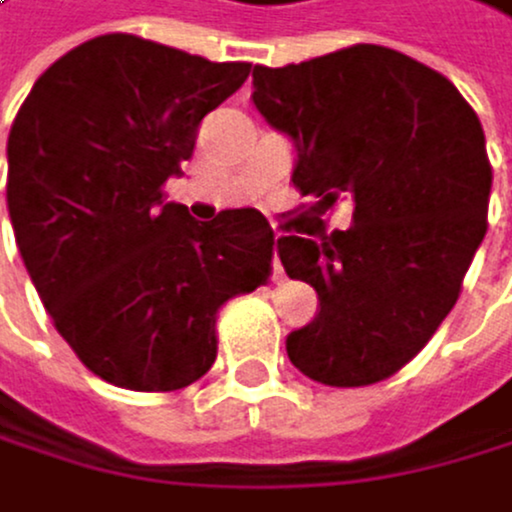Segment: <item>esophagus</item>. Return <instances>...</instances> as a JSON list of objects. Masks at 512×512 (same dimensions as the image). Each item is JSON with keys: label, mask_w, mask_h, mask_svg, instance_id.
<instances>
[{"label": "esophagus", "mask_w": 512, "mask_h": 512, "mask_svg": "<svg viewBox=\"0 0 512 512\" xmlns=\"http://www.w3.org/2000/svg\"><path fill=\"white\" fill-rule=\"evenodd\" d=\"M273 280H283V264H280V258H273Z\"/></svg>", "instance_id": "obj_1"}]
</instances>
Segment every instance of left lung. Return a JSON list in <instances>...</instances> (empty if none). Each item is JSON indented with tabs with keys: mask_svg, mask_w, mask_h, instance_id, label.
Listing matches in <instances>:
<instances>
[{
	"mask_svg": "<svg viewBox=\"0 0 512 512\" xmlns=\"http://www.w3.org/2000/svg\"><path fill=\"white\" fill-rule=\"evenodd\" d=\"M251 97L295 141L292 185L308 207L352 204L349 229L277 242L289 277L321 299L289 333V362L327 387L387 381L450 314L488 232L482 122L441 71L374 43L254 65Z\"/></svg>",
	"mask_w": 512,
	"mask_h": 512,
	"instance_id": "obj_1",
	"label": "left lung"
}]
</instances>
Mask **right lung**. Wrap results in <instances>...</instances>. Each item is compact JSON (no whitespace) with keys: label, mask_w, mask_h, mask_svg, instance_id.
<instances>
[{"label":"right lung","mask_w":512,"mask_h":512,"mask_svg":"<svg viewBox=\"0 0 512 512\" xmlns=\"http://www.w3.org/2000/svg\"><path fill=\"white\" fill-rule=\"evenodd\" d=\"M251 62L94 37L37 78L8 135V217L62 340L103 381L169 393L217 362V314L270 280L264 213L166 201L198 125Z\"/></svg>","instance_id":"add662e5"}]
</instances>
